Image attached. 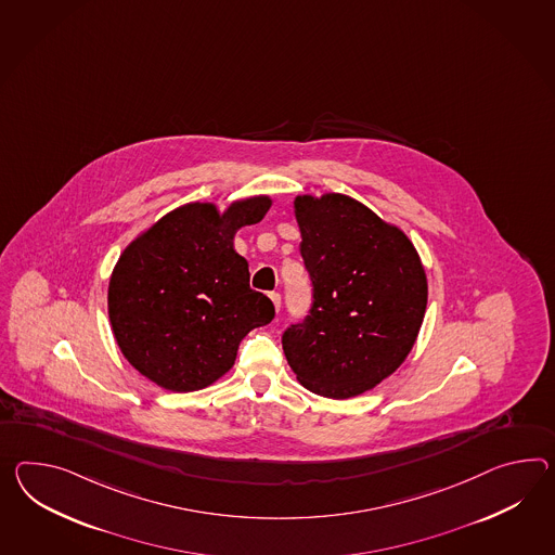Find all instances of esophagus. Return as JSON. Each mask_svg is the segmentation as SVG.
<instances>
[{
  "mask_svg": "<svg viewBox=\"0 0 555 555\" xmlns=\"http://www.w3.org/2000/svg\"><path fill=\"white\" fill-rule=\"evenodd\" d=\"M269 297H271L272 305H274V309L279 311V309H281V295H279V293H271Z\"/></svg>",
  "mask_w": 555,
  "mask_h": 555,
  "instance_id": "1",
  "label": "esophagus"
}]
</instances>
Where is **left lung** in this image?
Instances as JSON below:
<instances>
[{
	"instance_id": "obj_1",
	"label": "left lung",
	"mask_w": 555,
	"mask_h": 555,
	"mask_svg": "<svg viewBox=\"0 0 555 555\" xmlns=\"http://www.w3.org/2000/svg\"><path fill=\"white\" fill-rule=\"evenodd\" d=\"M309 314L283 333L291 369L309 391L349 399L405 361L427 307V276L397 227L345 194L297 196Z\"/></svg>"
}]
</instances>
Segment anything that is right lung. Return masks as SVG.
<instances>
[{"instance_id":"1","label":"right lung","mask_w":555,"mask_h":555,"mask_svg":"<svg viewBox=\"0 0 555 555\" xmlns=\"http://www.w3.org/2000/svg\"><path fill=\"white\" fill-rule=\"evenodd\" d=\"M269 196L180 206L140 234L114 267L109 323L128 363L168 391H198L234 365L238 345L274 305L250 288L234 234L257 224Z\"/></svg>"}]
</instances>
